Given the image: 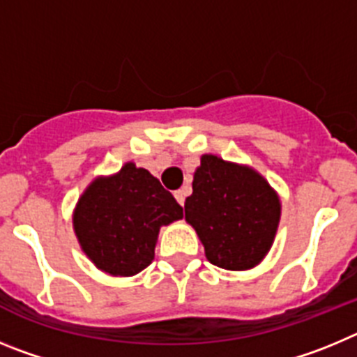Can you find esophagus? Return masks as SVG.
Listing matches in <instances>:
<instances>
[{"label": "esophagus", "instance_id": "34e87169", "mask_svg": "<svg viewBox=\"0 0 357 357\" xmlns=\"http://www.w3.org/2000/svg\"><path fill=\"white\" fill-rule=\"evenodd\" d=\"M185 197H188V191H185L184 188H182V189H178V191H175V198H176V202H178V204H181L182 207H184Z\"/></svg>", "mask_w": 357, "mask_h": 357}]
</instances>
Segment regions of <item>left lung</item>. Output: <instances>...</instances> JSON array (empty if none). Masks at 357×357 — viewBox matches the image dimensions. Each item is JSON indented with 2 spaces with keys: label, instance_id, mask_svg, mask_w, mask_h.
I'll list each match as a JSON object with an SVG mask.
<instances>
[{
  "label": "left lung",
  "instance_id": "8db88e82",
  "mask_svg": "<svg viewBox=\"0 0 357 357\" xmlns=\"http://www.w3.org/2000/svg\"><path fill=\"white\" fill-rule=\"evenodd\" d=\"M184 209L207 261L225 270L259 264L280 220V200L264 176L211 153L202 155Z\"/></svg>",
  "mask_w": 357,
  "mask_h": 357
}]
</instances>
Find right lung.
Wrapping results in <instances>:
<instances>
[{
  "label": "right lung",
  "instance_id": "right-lung-1",
  "mask_svg": "<svg viewBox=\"0 0 357 357\" xmlns=\"http://www.w3.org/2000/svg\"><path fill=\"white\" fill-rule=\"evenodd\" d=\"M182 216V207L155 176L127 162L116 175L91 182L78 200L73 227L98 270L130 277L153 261L160 227Z\"/></svg>",
  "mask_w": 357,
  "mask_h": 357
}]
</instances>
